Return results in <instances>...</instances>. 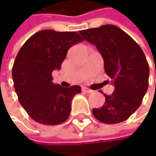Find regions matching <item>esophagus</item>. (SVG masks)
I'll return each instance as SVG.
<instances>
[{
    "label": "esophagus",
    "instance_id": "esophagus-1",
    "mask_svg": "<svg viewBox=\"0 0 156 156\" xmlns=\"http://www.w3.org/2000/svg\"><path fill=\"white\" fill-rule=\"evenodd\" d=\"M82 90H83L84 92H87V93H92V92H93V90H91V89H89L88 87H82Z\"/></svg>",
    "mask_w": 156,
    "mask_h": 156
}]
</instances>
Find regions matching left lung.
I'll return each mask as SVG.
<instances>
[{
    "label": "left lung",
    "mask_w": 156,
    "mask_h": 156,
    "mask_svg": "<svg viewBox=\"0 0 156 156\" xmlns=\"http://www.w3.org/2000/svg\"><path fill=\"white\" fill-rule=\"evenodd\" d=\"M79 33L102 55L105 71L115 87L112 95L105 94V104L93 108L94 116L105 124L126 120L140 107L148 88L149 65L142 48L115 25L83 30Z\"/></svg>",
    "instance_id": "1"
}]
</instances>
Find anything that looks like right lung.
Segmentation results:
<instances>
[{
	"mask_svg": "<svg viewBox=\"0 0 156 156\" xmlns=\"http://www.w3.org/2000/svg\"><path fill=\"white\" fill-rule=\"evenodd\" d=\"M83 41L74 31L44 30L20 48L12 67V79L20 105L34 121L55 126L68 119L71 100L81 87L52 83V71L60 69L69 48Z\"/></svg>",
	"mask_w": 156,
	"mask_h": 156,
	"instance_id": "add662e5",
	"label": "right lung"
}]
</instances>
